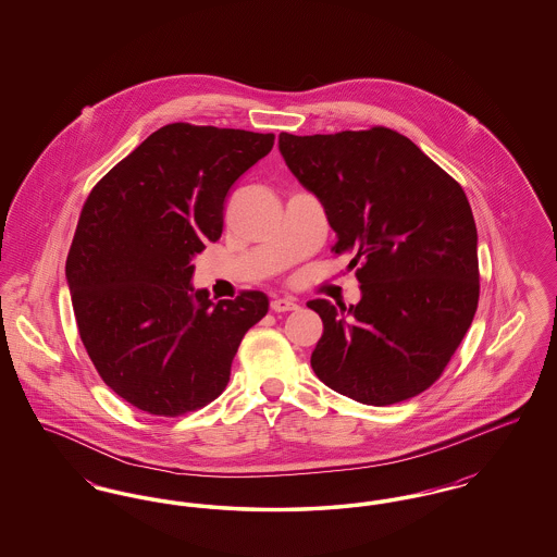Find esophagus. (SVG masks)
<instances>
[{"label":"esophagus","instance_id":"1","mask_svg":"<svg viewBox=\"0 0 557 557\" xmlns=\"http://www.w3.org/2000/svg\"><path fill=\"white\" fill-rule=\"evenodd\" d=\"M298 302L294 298H275L271 300V311L275 313H286V311H296Z\"/></svg>","mask_w":557,"mask_h":557}]
</instances>
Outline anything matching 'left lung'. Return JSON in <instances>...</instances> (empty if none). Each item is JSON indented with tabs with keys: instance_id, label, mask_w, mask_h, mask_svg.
Wrapping results in <instances>:
<instances>
[{
	"instance_id": "1",
	"label": "left lung",
	"mask_w": 557,
	"mask_h": 557,
	"mask_svg": "<svg viewBox=\"0 0 557 557\" xmlns=\"http://www.w3.org/2000/svg\"><path fill=\"white\" fill-rule=\"evenodd\" d=\"M280 152L323 205L338 236L332 252L352 257L361 284L357 305L309 302L323 321L311 368L375 407L424 393L476 313V223L463 187L388 127L280 133Z\"/></svg>"
}]
</instances>
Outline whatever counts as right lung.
<instances>
[{"instance_id":"add662e5","label":"right lung","mask_w":557,"mask_h":557,"mask_svg":"<svg viewBox=\"0 0 557 557\" xmlns=\"http://www.w3.org/2000/svg\"><path fill=\"white\" fill-rule=\"evenodd\" d=\"M273 133L171 123L89 191L66 257L81 341L116 395L164 418L219 397L244 334L269 300L216 305L194 290L191 259L223 232L230 187L273 148Z\"/></svg>"}]
</instances>
